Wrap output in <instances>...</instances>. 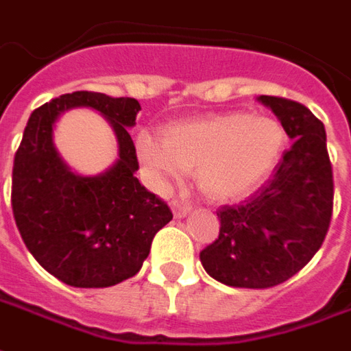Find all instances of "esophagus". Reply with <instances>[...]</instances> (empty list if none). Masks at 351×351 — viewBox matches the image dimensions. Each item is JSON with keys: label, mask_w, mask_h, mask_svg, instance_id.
<instances>
[{"label": "esophagus", "mask_w": 351, "mask_h": 351, "mask_svg": "<svg viewBox=\"0 0 351 351\" xmlns=\"http://www.w3.org/2000/svg\"><path fill=\"white\" fill-rule=\"evenodd\" d=\"M170 208H171V211H173V215H176L178 219L185 217L189 211H191V206L185 202H181V200H178V198H176V200H171Z\"/></svg>", "instance_id": "obj_1"}]
</instances>
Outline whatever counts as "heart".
Returning <instances> with one entry per match:
<instances>
[{
    "mask_svg": "<svg viewBox=\"0 0 351 351\" xmlns=\"http://www.w3.org/2000/svg\"><path fill=\"white\" fill-rule=\"evenodd\" d=\"M287 143L280 121L267 115L223 113L164 130L162 143L140 138L143 162L158 180L195 171L204 196L230 202L259 187L274 171Z\"/></svg>",
    "mask_w": 351,
    "mask_h": 351,
    "instance_id": "b5f03b06",
    "label": "heart"
}]
</instances>
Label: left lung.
<instances>
[{
    "label": "left lung",
    "mask_w": 351,
    "mask_h": 351,
    "mask_svg": "<svg viewBox=\"0 0 351 351\" xmlns=\"http://www.w3.org/2000/svg\"><path fill=\"white\" fill-rule=\"evenodd\" d=\"M257 100L274 111L293 145L259 191L217 211L219 238L200 251L213 280L243 289L274 287L306 267L327 236L335 196L322 121L299 101Z\"/></svg>",
    "instance_id": "left-lung-1"
}]
</instances>
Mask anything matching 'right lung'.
<instances>
[{
	"instance_id": "obj_1",
	"label": "right lung",
	"mask_w": 351,
	"mask_h": 351,
	"mask_svg": "<svg viewBox=\"0 0 351 351\" xmlns=\"http://www.w3.org/2000/svg\"><path fill=\"white\" fill-rule=\"evenodd\" d=\"M71 107L96 108L114 126L119 158L104 174L71 172L51 143L53 123ZM140 109L134 98L79 90L37 108L24 128L12 166V215L37 263L71 287H109L138 274L155 234L173 217L134 176L140 164L128 128Z\"/></svg>"
}]
</instances>
